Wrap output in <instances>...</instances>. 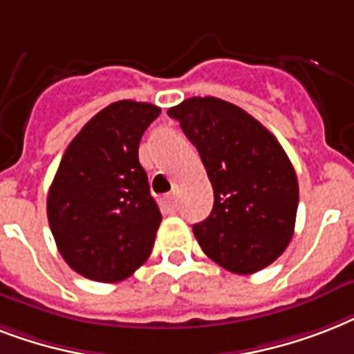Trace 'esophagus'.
Listing matches in <instances>:
<instances>
[{
  "label": "esophagus",
  "mask_w": 354,
  "mask_h": 354,
  "mask_svg": "<svg viewBox=\"0 0 354 354\" xmlns=\"http://www.w3.org/2000/svg\"><path fill=\"white\" fill-rule=\"evenodd\" d=\"M161 205H163V209L167 213H172V211H176V194H167L161 198Z\"/></svg>",
  "instance_id": "34e87169"
}]
</instances>
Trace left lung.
Listing matches in <instances>:
<instances>
[{
  "instance_id": "8db88e82",
  "label": "left lung",
  "mask_w": 354,
  "mask_h": 354,
  "mask_svg": "<svg viewBox=\"0 0 354 354\" xmlns=\"http://www.w3.org/2000/svg\"><path fill=\"white\" fill-rule=\"evenodd\" d=\"M169 115L196 147L215 204L193 233L204 253L233 274H253L288 246L296 224V171L274 133L242 108L191 97Z\"/></svg>"
}]
</instances>
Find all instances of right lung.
I'll list each match as a JSON object with an SVG mask.
<instances>
[{
	"mask_svg": "<svg viewBox=\"0 0 354 354\" xmlns=\"http://www.w3.org/2000/svg\"><path fill=\"white\" fill-rule=\"evenodd\" d=\"M160 113L150 102H112L64 152L47 194V218L64 261L88 279H127L152 252L161 213L138 149Z\"/></svg>",
	"mask_w": 354,
	"mask_h": 354,
	"instance_id": "right-lung-1",
	"label": "right lung"
}]
</instances>
